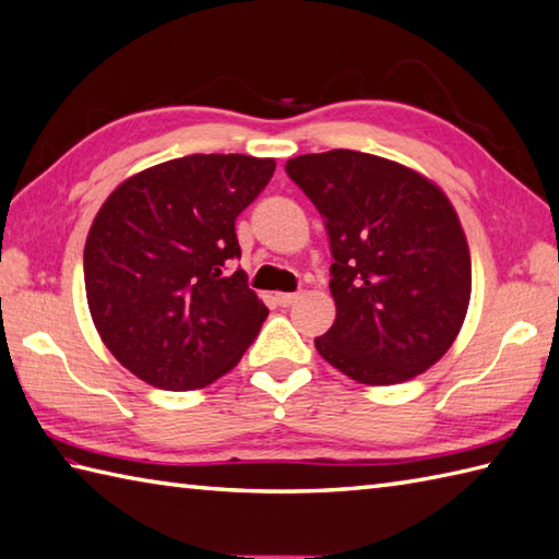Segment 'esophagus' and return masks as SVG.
<instances>
[{"mask_svg": "<svg viewBox=\"0 0 559 559\" xmlns=\"http://www.w3.org/2000/svg\"><path fill=\"white\" fill-rule=\"evenodd\" d=\"M300 295L298 293H278L276 295V302L281 305V308H290V305L298 302Z\"/></svg>", "mask_w": 559, "mask_h": 559, "instance_id": "34e87169", "label": "esophagus"}]
</instances>
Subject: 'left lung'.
<instances>
[{"label":"left lung","mask_w":559,"mask_h":559,"mask_svg":"<svg viewBox=\"0 0 559 559\" xmlns=\"http://www.w3.org/2000/svg\"><path fill=\"white\" fill-rule=\"evenodd\" d=\"M324 217L332 245V330L320 356L360 385H397L429 370L465 322L473 269L448 195L424 174L368 152L286 162Z\"/></svg>","instance_id":"8db88e82"}]
</instances>
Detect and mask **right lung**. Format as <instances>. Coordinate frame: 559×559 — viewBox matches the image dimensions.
I'll list each match as a JSON object with an SVG mask.
<instances>
[{"label": "right lung", "mask_w": 559, "mask_h": 559, "mask_svg": "<svg viewBox=\"0 0 559 559\" xmlns=\"http://www.w3.org/2000/svg\"><path fill=\"white\" fill-rule=\"evenodd\" d=\"M276 169L271 157L189 155L142 169L98 207L84 245L98 336L159 390H201L233 370L269 308L227 276L235 221Z\"/></svg>", "instance_id": "obj_1"}]
</instances>
